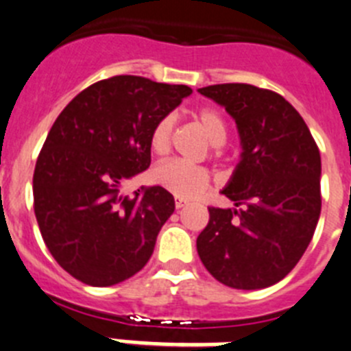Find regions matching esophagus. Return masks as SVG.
<instances>
[{"label":"esophagus","instance_id":"1","mask_svg":"<svg viewBox=\"0 0 351 351\" xmlns=\"http://www.w3.org/2000/svg\"><path fill=\"white\" fill-rule=\"evenodd\" d=\"M185 205H187V199H182V197H178V196H176L175 197V206H176V208H184V206Z\"/></svg>","mask_w":351,"mask_h":351}]
</instances>
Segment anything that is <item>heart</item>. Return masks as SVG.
I'll use <instances>...</instances> for the list:
<instances>
[{
    "instance_id": "obj_1",
    "label": "heart",
    "mask_w": 351,
    "mask_h": 351,
    "mask_svg": "<svg viewBox=\"0 0 351 351\" xmlns=\"http://www.w3.org/2000/svg\"><path fill=\"white\" fill-rule=\"evenodd\" d=\"M201 129L205 130L210 141L213 145H222L226 141L228 127L217 109L205 108L197 111L196 114ZM173 127H175V118L164 117L155 123L150 134V148L154 154L166 155L171 148ZM154 180L160 187L173 193L175 196L191 199L205 193L210 185V173L205 167L194 166L185 160H167V162L158 164L154 169Z\"/></svg>"
}]
</instances>
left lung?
I'll use <instances>...</instances> for the list:
<instances>
[{"instance_id": "8db88e82", "label": "left lung", "mask_w": 351, "mask_h": 351, "mask_svg": "<svg viewBox=\"0 0 351 351\" xmlns=\"http://www.w3.org/2000/svg\"><path fill=\"white\" fill-rule=\"evenodd\" d=\"M237 123L242 154L221 193L234 206L213 208L196 240L219 282L261 289L291 272L309 245L322 212V158L306 121L276 91L252 84L197 90Z\"/></svg>"}]
</instances>
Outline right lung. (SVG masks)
<instances>
[{
    "label": "right lung",
    "mask_w": 351,
    "mask_h": 351,
    "mask_svg": "<svg viewBox=\"0 0 351 351\" xmlns=\"http://www.w3.org/2000/svg\"><path fill=\"white\" fill-rule=\"evenodd\" d=\"M193 90L138 75L104 79L70 100L51 127L33 175L35 215L58 265L90 286L138 274L175 197L160 185L125 196L152 162L150 134Z\"/></svg>",
    "instance_id": "1"
}]
</instances>
